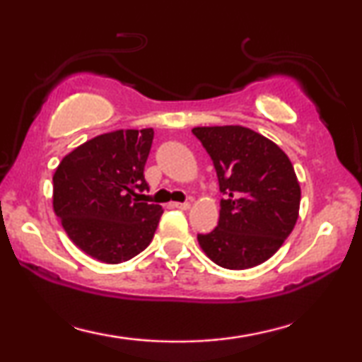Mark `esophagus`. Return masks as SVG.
<instances>
[{
  "instance_id": "esophagus-1",
  "label": "esophagus",
  "mask_w": 362,
  "mask_h": 362,
  "mask_svg": "<svg viewBox=\"0 0 362 362\" xmlns=\"http://www.w3.org/2000/svg\"><path fill=\"white\" fill-rule=\"evenodd\" d=\"M173 207H176V209H182V211H187L191 207L189 202H171Z\"/></svg>"
}]
</instances>
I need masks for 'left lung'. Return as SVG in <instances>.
<instances>
[{"label":"left lung","mask_w":362,"mask_h":362,"mask_svg":"<svg viewBox=\"0 0 362 362\" xmlns=\"http://www.w3.org/2000/svg\"><path fill=\"white\" fill-rule=\"evenodd\" d=\"M214 163L219 222L197 242L209 259L229 270L264 264L280 249L298 219L301 189L290 158L279 145L240 125L196 127Z\"/></svg>","instance_id":"obj_1"}]
</instances>
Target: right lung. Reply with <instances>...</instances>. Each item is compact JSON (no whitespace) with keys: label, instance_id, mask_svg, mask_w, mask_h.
Here are the masks:
<instances>
[{"label":"right lung","instance_id":"obj_1","mask_svg":"<svg viewBox=\"0 0 362 362\" xmlns=\"http://www.w3.org/2000/svg\"><path fill=\"white\" fill-rule=\"evenodd\" d=\"M153 128L115 130L62 158L52 176V207L69 239L103 264L133 259L150 245L161 206L138 202Z\"/></svg>","mask_w":362,"mask_h":362}]
</instances>
